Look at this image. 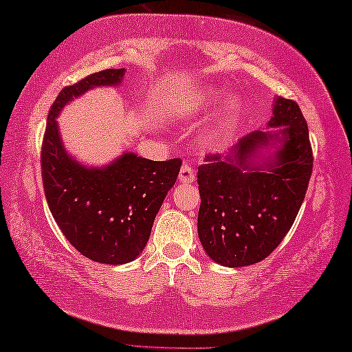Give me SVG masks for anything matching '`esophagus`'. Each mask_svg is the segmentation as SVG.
Segmentation results:
<instances>
[{
    "label": "esophagus",
    "mask_w": 352,
    "mask_h": 352,
    "mask_svg": "<svg viewBox=\"0 0 352 352\" xmlns=\"http://www.w3.org/2000/svg\"><path fill=\"white\" fill-rule=\"evenodd\" d=\"M195 179H196L195 168H192L190 164H184L181 171H179V181L184 184H191L195 182Z\"/></svg>",
    "instance_id": "obj_1"
}]
</instances>
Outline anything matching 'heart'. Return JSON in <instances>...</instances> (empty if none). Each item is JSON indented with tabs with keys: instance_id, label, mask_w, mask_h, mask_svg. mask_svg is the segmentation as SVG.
I'll return each mask as SVG.
<instances>
[{
	"instance_id": "obj_1",
	"label": "heart",
	"mask_w": 352,
	"mask_h": 352,
	"mask_svg": "<svg viewBox=\"0 0 352 352\" xmlns=\"http://www.w3.org/2000/svg\"><path fill=\"white\" fill-rule=\"evenodd\" d=\"M220 98H221V94L219 91L206 89L204 92V96H202V102L205 104H216V103L220 102ZM239 113H240V102H239V100H236V98L229 100V102L225 106V118L228 121H231L236 116H239Z\"/></svg>"
}]
</instances>
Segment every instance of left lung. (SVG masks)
<instances>
[{
  "mask_svg": "<svg viewBox=\"0 0 352 352\" xmlns=\"http://www.w3.org/2000/svg\"><path fill=\"white\" fill-rule=\"evenodd\" d=\"M269 126L278 135L254 131L226 156L211 153L199 167V239L214 261L228 267L250 266L267 258L295 221L313 171L307 121L295 100L278 97ZM270 139L282 146L267 170L247 157Z\"/></svg>",
  "mask_w": 352,
  "mask_h": 352,
  "instance_id": "obj_1",
  "label": "left lung"
}]
</instances>
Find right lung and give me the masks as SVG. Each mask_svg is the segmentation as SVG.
Returning <instances> with one entry per match:
<instances>
[{
    "label": "right lung",
    "instance_id": "obj_1",
    "mask_svg": "<svg viewBox=\"0 0 352 352\" xmlns=\"http://www.w3.org/2000/svg\"><path fill=\"white\" fill-rule=\"evenodd\" d=\"M124 68L103 69L65 86L50 107L41 147L42 184L56 223L92 261L124 264L147 245L157 211L182 161H150L124 153L104 168H86L65 153L56 117L71 98L94 86L117 85Z\"/></svg>",
    "mask_w": 352,
    "mask_h": 352
}]
</instances>
